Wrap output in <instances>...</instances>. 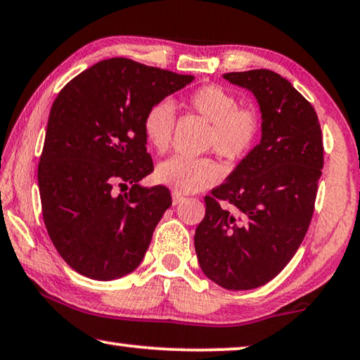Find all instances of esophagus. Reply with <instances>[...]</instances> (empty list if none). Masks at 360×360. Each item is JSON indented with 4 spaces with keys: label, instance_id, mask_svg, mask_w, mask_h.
<instances>
[{
    "label": "esophagus",
    "instance_id": "esophagus-1",
    "mask_svg": "<svg viewBox=\"0 0 360 360\" xmlns=\"http://www.w3.org/2000/svg\"><path fill=\"white\" fill-rule=\"evenodd\" d=\"M171 197H173V204L174 205H178V204H181L182 200H184V197H182L181 194H178V192H173V195H171Z\"/></svg>",
    "mask_w": 360,
    "mask_h": 360
}]
</instances>
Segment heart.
I'll return each instance as SVG.
<instances>
[{"label": "heart", "mask_w": 360, "mask_h": 360, "mask_svg": "<svg viewBox=\"0 0 360 360\" xmlns=\"http://www.w3.org/2000/svg\"><path fill=\"white\" fill-rule=\"evenodd\" d=\"M184 104L210 124L205 145L226 161L243 158L261 131L257 109L238 105L236 96L221 86H200L187 96ZM141 129L151 148L156 151L168 148L174 129V110L168 101H160L146 109ZM155 179L178 194H192L217 184L220 168L209 156H173L156 166Z\"/></svg>", "instance_id": "b5f03b06"}]
</instances>
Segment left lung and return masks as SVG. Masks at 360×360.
<instances>
[{
	"label": "left lung",
	"instance_id": "1",
	"mask_svg": "<svg viewBox=\"0 0 360 360\" xmlns=\"http://www.w3.org/2000/svg\"><path fill=\"white\" fill-rule=\"evenodd\" d=\"M224 78L256 96L262 135L205 195L194 246L210 281L251 290L274 279L307 235L323 168L321 127L313 105L281 75L250 70Z\"/></svg>",
	"mask_w": 360,
	"mask_h": 360
}]
</instances>
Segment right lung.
Masks as SVG:
<instances>
[{
  "label": "right lung",
  "mask_w": 360,
  "mask_h": 360,
  "mask_svg": "<svg viewBox=\"0 0 360 360\" xmlns=\"http://www.w3.org/2000/svg\"><path fill=\"white\" fill-rule=\"evenodd\" d=\"M192 79L109 58L53 101L37 169L40 202L50 240L81 276L119 279L143 259L171 194L165 186H140L153 171L141 120Z\"/></svg>",
  "instance_id": "obj_1"
}]
</instances>
